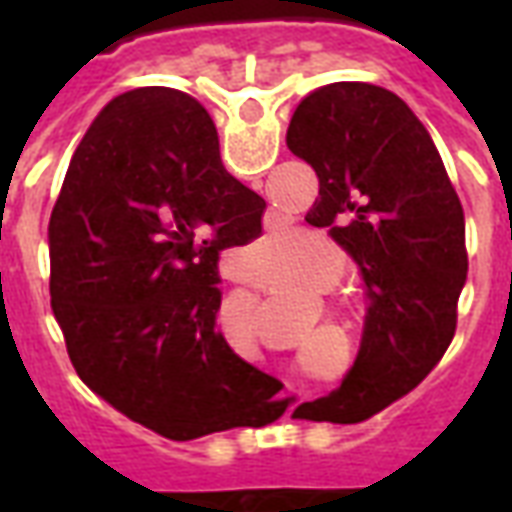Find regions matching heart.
<instances>
[{
    "label": "heart",
    "instance_id": "b5f03b06",
    "mask_svg": "<svg viewBox=\"0 0 512 512\" xmlns=\"http://www.w3.org/2000/svg\"><path fill=\"white\" fill-rule=\"evenodd\" d=\"M296 233L293 230H279L268 238L266 244L271 252H277V255H288L290 249L296 246ZM307 255L315 257V271H318V279L321 282H329L334 277H326V271H340V263H343V252H340V246L332 244L329 238H323V235H307V241L301 246L296 255L290 257V260H260L255 266V277L263 282V285H277L282 279H288L299 263L304 260Z\"/></svg>",
    "mask_w": 512,
    "mask_h": 512
}]
</instances>
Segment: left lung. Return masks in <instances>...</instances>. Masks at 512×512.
Returning a JSON list of instances; mask_svg holds the SVG:
<instances>
[{
    "mask_svg": "<svg viewBox=\"0 0 512 512\" xmlns=\"http://www.w3.org/2000/svg\"><path fill=\"white\" fill-rule=\"evenodd\" d=\"M288 147L318 175L307 222L354 257L367 285L362 351L315 422H362L428 376L458 318L466 222L439 150L411 106L367 82L326 84L293 112Z\"/></svg>",
    "mask_w": 512,
    "mask_h": 512,
    "instance_id": "8db88e82",
    "label": "left lung"
}]
</instances>
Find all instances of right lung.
Masks as SVG:
<instances>
[{"label":"right lung","mask_w":512,"mask_h":512,"mask_svg":"<svg viewBox=\"0 0 512 512\" xmlns=\"http://www.w3.org/2000/svg\"><path fill=\"white\" fill-rule=\"evenodd\" d=\"M266 200L219 156L194 98L142 87L98 112L51 211V310L76 373L172 441L257 425L266 376L219 332V255L260 235Z\"/></svg>","instance_id":"1"}]
</instances>
